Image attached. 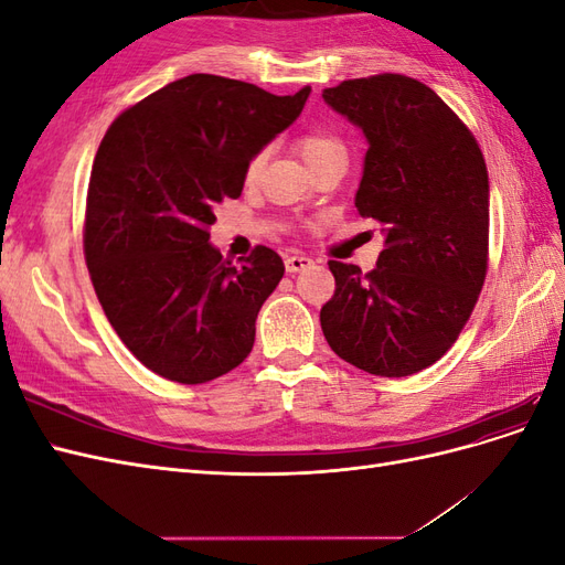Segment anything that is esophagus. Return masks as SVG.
Instances as JSON below:
<instances>
[{
	"label": "esophagus",
	"instance_id": "obj_1",
	"mask_svg": "<svg viewBox=\"0 0 565 565\" xmlns=\"http://www.w3.org/2000/svg\"><path fill=\"white\" fill-rule=\"evenodd\" d=\"M311 266H313V259H311V256H306V254H289L285 259L287 273H299V270H306Z\"/></svg>",
	"mask_w": 565,
	"mask_h": 565
}]
</instances>
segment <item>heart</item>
Returning a JSON list of instances; mask_svg holds the SVG:
<instances>
[{
	"instance_id": "heart-1",
	"label": "heart",
	"mask_w": 565,
	"mask_h": 565,
	"mask_svg": "<svg viewBox=\"0 0 565 565\" xmlns=\"http://www.w3.org/2000/svg\"><path fill=\"white\" fill-rule=\"evenodd\" d=\"M297 148L301 152V158L306 160V164H309L311 169H316L324 162H330V160H347V143L341 141L334 131H328V129H311V131L301 134L299 141H297ZM266 158H268V152L259 150L249 160L247 181L259 179L262 169L266 164Z\"/></svg>"
}]
</instances>
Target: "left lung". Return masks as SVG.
Wrapping results in <instances>:
<instances>
[{"label": "left lung", "instance_id": "1", "mask_svg": "<svg viewBox=\"0 0 565 565\" xmlns=\"http://www.w3.org/2000/svg\"><path fill=\"white\" fill-rule=\"evenodd\" d=\"M370 143L358 214L386 245L370 273L328 262L334 295L322 334L347 363L407 377L448 353L488 273L490 198L483 152L469 127L419 79L382 73L322 89Z\"/></svg>", "mask_w": 565, "mask_h": 565}]
</instances>
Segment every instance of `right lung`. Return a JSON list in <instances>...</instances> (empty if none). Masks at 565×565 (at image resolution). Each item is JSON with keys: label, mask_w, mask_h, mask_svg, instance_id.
Listing matches in <instances>:
<instances>
[{"label": "right lung", "mask_w": 565, "mask_h": 565, "mask_svg": "<svg viewBox=\"0 0 565 565\" xmlns=\"http://www.w3.org/2000/svg\"><path fill=\"white\" fill-rule=\"evenodd\" d=\"M311 87L188 75L115 117L84 212V262L113 330L160 377L204 384L241 365L285 264L256 245L241 264L210 245L214 207L241 198L249 160L303 110Z\"/></svg>", "instance_id": "right-lung-1"}]
</instances>
